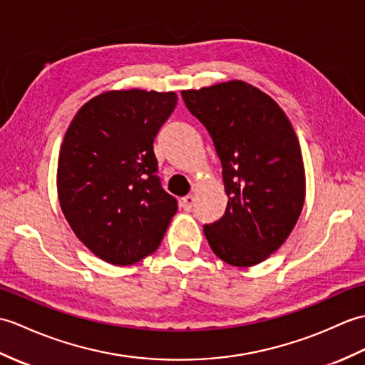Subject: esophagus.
<instances>
[{"mask_svg": "<svg viewBox=\"0 0 365 365\" xmlns=\"http://www.w3.org/2000/svg\"><path fill=\"white\" fill-rule=\"evenodd\" d=\"M193 203H195V197L192 195H185L182 200H181V207L182 209H185V210H190L192 209V206H193Z\"/></svg>", "mask_w": 365, "mask_h": 365, "instance_id": "34e87169", "label": "esophagus"}]
</instances>
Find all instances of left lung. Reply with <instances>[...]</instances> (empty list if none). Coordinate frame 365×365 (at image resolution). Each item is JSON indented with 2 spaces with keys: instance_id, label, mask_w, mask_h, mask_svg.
I'll list each match as a JSON object with an SVG mask.
<instances>
[{
  "instance_id": "1",
  "label": "left lung",
  "mask_w": 365,
  "mask_h": 365,
  "mask_svg": "<svg viewBox=\"0 0 365 365\" xmlns=\"http://www.w3.org/2000/svg\"><path fill=\"white\" fill-rule=\"evenodd\" d=\"M189 112L205 125L222 162L228 206L205 225L214 253L251 267L292 232L304 205V167L292 125L277 101L244 81L182 91Z\"/></svg>"
}]
</instances>
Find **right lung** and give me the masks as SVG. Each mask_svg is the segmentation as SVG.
I'll use <instances>...</instances> for the list:
<instances>
[{
  "instance_id": "obj_1",
  "label": "right lung",
  "mask_w": 365,
  "mask_h": 365,
  "mask_svg": "<svg viewBox=\"0 0 365 365\" xmlns=\"http://www.w3.org/2000/svg\"><path fill=\"white\" fill-rule=\"evenodd\" d=\"M175 92H104L78 110L61 145L58 195L73 232L103 261L155 253L178 201L162 189L153 142Z\"/></svg>"
}]
</instances>
